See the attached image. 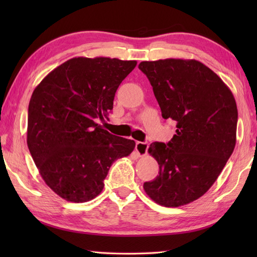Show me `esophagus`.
<instances>
[{
  "instance_id": "esophagus-1",
  "label": "esophagus",
  "mask_w": 257,
  "mask_h": 257,
  "mask_svg": "<svg viewBox=\"0 0 257 257\" xmlns=\"http://www.w3.org/2000/svg\"><path fill=\"white\" fill-rule=\"evenodd\" d=\"M149 148V144L148 143H141V141H137L136 143V151L139 155V157H144L147 155Z\"/></svg>"
}]
</instances>
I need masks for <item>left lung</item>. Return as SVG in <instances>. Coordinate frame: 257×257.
I'll list each match as a JSON object with an SVG mask.
<instances>
[{
  "mask_svg": "<svg viewBox=\"0 0 257 257\" xmlns=\"http://www.w3.org/2000/svg\"><path fill=\"white\" fill-rule=\"evenodd\" d=\"M139 69L150 81L162 117L177 123L168 144L150 145L159 174L144 189L160 205H185L212 187L232 155L235 99L219 76L195 59L141 62Z\"/></svg>",
  "mask_w": 257,
  "mask_h": 257,
  "instance_id": "1",
  "label": "left lung"
}]
</instances>
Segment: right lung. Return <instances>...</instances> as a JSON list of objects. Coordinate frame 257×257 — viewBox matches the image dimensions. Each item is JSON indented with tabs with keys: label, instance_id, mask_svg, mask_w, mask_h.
<instances>
[{
	"label": "right lung",
	"instance_id": "obj_1",
	"mask_svg": "<svg viewBox=\"0 0 257 257\" xmlns=\"http://www.w3.org/2000/svg\"><path fill=\"white\" fill-rule=\"evenodd\" d=\"M136 61L74 57L37 85L27 117V147L54 192L75 203L103 189L109 169L135 149V141L109 134L96 121L112 110L114 94Z\"/></svg>",
	"mask_w": 257,
	"mask_h": 257
}]
</instances>
